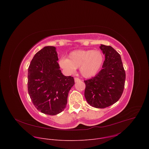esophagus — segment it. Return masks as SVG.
Returning <instances> with one entry per match:
<instances>
[{
  "mask_svg": "<svg viewBox=\"0 0 149 149\" xmlns=\"http://www.w3.org/2000/svg\"><path fill=\"white\" fill-rule=\"evenodd\" d=\"M74 81H75V82H78L80 81V79H79L78 78H74Z\"/></svg>",
  "mask_w": 149,
  "mask_h": 149,
  "instance_id": "34e87169",
  "label": "esophagus"
}]
</instances>
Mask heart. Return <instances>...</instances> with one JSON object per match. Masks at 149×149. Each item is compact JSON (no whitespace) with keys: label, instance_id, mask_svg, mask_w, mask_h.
<instances>
[{"label":"heart","instance_id":"obj_1","mask_svg":"<svg viewBox=\"0 0 149 149\" xmlns=\"http://www.w3.org/2000/svg\"><path fill=\"white\" fill-rule=\"evenodd\" d=\"M103 61L104 57L100 51L78 49L71 52L68 59L61 58L59 64L69 74L74 73L79 68L81 75L88 78L95 76L99 72Z\"/></svg>","mask_w":149,"mask_h":149}]
</instances>
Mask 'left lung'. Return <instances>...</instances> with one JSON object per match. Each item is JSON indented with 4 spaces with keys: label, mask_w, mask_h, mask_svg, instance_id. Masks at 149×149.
Masks as SVG:
<instances>
[{
    "label": "left lung",
    "mask_w": 149,
    "mask_h": 149,
    "mask_svg": "<svg viewBox=\"0 0 149 149\" xmlns=\"http://www.w3.org/2000/svg\"><path fill=\"white\" fill-rule=\"evenodd\" d=\"M105 55L102 69L95 77L84 81V95L92 107L104 109L116 103L121 97L125 79V72L120 55L111 46L101 45Z\"/></svg>",
    "instance_id": "left-lung-1"
}]
</instances>
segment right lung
Segmentation results:
<instances>
[{
  "label": "right lung",
  "mask_w": 149,
  "mask_h": 149,
  "mask_svg": "<svg viewBox=\"0 0 149 149\" xmlns=\"http://www.w3.org/2000/svg\"><path fill=\"white\" fill-rule=\"evenodd\" d=\"M56 48L47 46L32 59L28 73V88L35 107L41 113L54 116L66 107L74 79L60 70Z\"/></svg>",
  "instance_id": "1"
}]
</instances>
